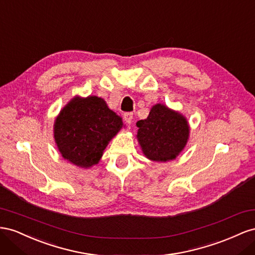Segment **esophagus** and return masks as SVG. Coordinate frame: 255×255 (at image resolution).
I'll return each mask as SVG.
<instances>
[{
  "label": "esophagus",
  "mask_w": 255,
  "mask_h": 255,
  "mask_svg": "<svg viewBox=\"0 0 255 255\" xmlns=\"http://www.w3.org/2000/svg\"><path fill=\"white\" fill-rule=\"evenodd\" d=\"M132 119H133V113L131 112H126L125 114H124V120L126 121V123L130 124L132 122Z\"/></svg>",
  "instance_id": "34e87169"
}]
</instances>
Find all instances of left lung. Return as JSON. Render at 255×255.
<instances>
[{
    "instance_id": "obj_1",
    "label": "left lung",
    "mask_w": 255,
    "mask_h": 255,
    "mask_svg": "<svg viewBox=\"0 0 255 255\" xmlns=\"http://www.w3.org/2000/svg\"><path fill=\"white\" fill-rule=\"evenodd\" d=\"M136 126L144 155L154 161L175 159L188 140L186 119L160 104L152 107L147 119L137 122Z\"/></svg>"
}]
</instances>
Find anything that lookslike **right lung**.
Here are the masks:
<instances>
[{
	"label": "right lung",
	"mask_w": 255,
	"mask_h": 255,
	"mask_svg": "<svg viewBox=\"0 0 255 255\" xmlns=\"http://www.w3.org/2000/svg\"><path fill=\"white\" fill-rule=\"evenodd\" d=\"M122 125V119L108 108L103 98H74L57 116L54 137L65 159L90 168L99 161Z\"/></svg>",
	"instance_id": "obj_1"
}]
</instances>
